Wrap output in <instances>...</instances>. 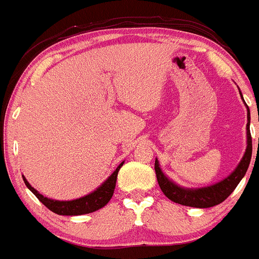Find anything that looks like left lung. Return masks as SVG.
<instances>
[{
	"instance_id": "obj_1",
	"label": "left lung",
	"mask_w": 259,
	"mask_h": 259,
	"mask_svg": "<svg viewBox=\"0 0 259 259\" xmlns=\"http://www.w3.org/2000/svg\"><path fill=\"white\" fill-rule=\"evenodd\" d=\"M240 93V92H239ZM242 96V93H240ZM243 98V97H242ZM248 108V107H247ZM249 109H248V123H247V150H245L244 156L239 165L237 166L234 171L215 185L208 186L203 189H184L174 184L172 181L168 180L158 166V161H155V171L156 178H157L158 185H160L162 193L170 199L174 203L181 204V205L193 206V208H211V206L218 205L223 203L230 194L234 191L239 181L242 180L243 176L245 175L249 166L250 157H252V136L249 131Z\"/></svg>"
}]
</instances>
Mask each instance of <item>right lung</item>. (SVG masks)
Instances as JSON below:
<instances>
[{"mask_svg": "<svg viewBox=\"0 0 259 259\" xmlns=\"http://www.w3.org/2000/svg\"><path fill=\"white\" fill-rule=\"evenodd\" d=\"M122 165H123V162L119 163V166L114 170V172L112 174V175L102 184V186H99L96 191H93V193L89 194V195L83 196V198L75 199V200L70 201H59L45 198V196H42L41 194L37 193V191L27 183V180L24 176H22V178H24L25 185L32 191V194L41 201L49 210L54 211V213L59 214V215H81V214L93 213V211L98 210V209L107 205V203H108V201L111 200L112 196H113L114 188H116L117 175H118V171L119 168L122 167Z\"/></svg>", "mask_w": 259, "mask_h": 259, "instance_id": "right-lung-1", "label": "right lung"}]
</instances>
